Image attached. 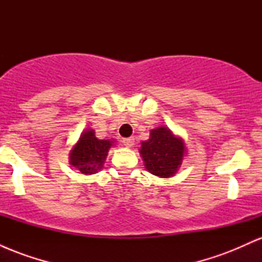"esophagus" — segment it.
<instances>
[{"label": "esophagus", "instance_id": "34e87169", "mask_svg": "<svg viewBox=\"0 0 262 262\" xmlns=\"http://www.w3.org/2000/svg\"><path fill=\"white\" fill-rule=\"evenodd\" d=\"M122 143L124 144L127 148H130V146L134 145V138L130 137V138H124V139L122 140Z\"/></svg>", "mask_w": 262, "mask_h": 262}]
</instances>
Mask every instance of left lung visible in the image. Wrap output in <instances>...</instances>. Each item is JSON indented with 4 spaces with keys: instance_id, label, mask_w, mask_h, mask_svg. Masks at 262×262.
Wrapping results in <instances>:
<instances>
[{
    "instance_id": "left-lung-1",
    "label": "left lung",
    "mask_w": 262,
    "mask_h": 262,
    "mask_svg": "<svg viewBox=\"0 0 262 262\" xmlns=\"http://www.w3.org/2000/svg\"><path fill=\"white\" fill-rule=\"evenodd\" d=\"M140 154L146 170L152 175L166 179L173 176L181 166L185 145L170 129L160 127L152 129L149 139L141 143Z\"/></svg>"
}]
</instances>
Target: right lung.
I'll return each instance as SVG.
<instances>
[{
  "instance_id": "right-lung-1",
  "label": "right lung",
  "mask_w": 262,
  "mask_h": 262,
  "mask_svg": "<svg viewBox=\"0 0 262 262\" xmlns=\"http://www.w3.org/2000/svg\"><path fill=\"white\" fill-rule=\"evenodd\" d=\"M112 144L111 140L97 139L93 130L83 132L79 143L70 151L71 165L85 175L97 172L103 166Z\"/></svg>"
}]
</instances>
